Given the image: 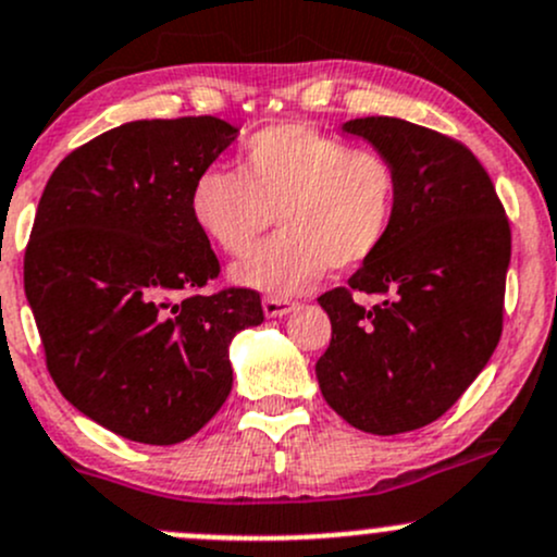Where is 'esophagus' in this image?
Returning a JSON list of instances; mask_svg holds the SVG:
<instances>
[{
  "label": "esophagus",
  "mask_w": 557,
  "mask_h": 557,
  "mask_svg": "<svg viewBox=\"0 0 557 557\" xmlns=\"http://www.w3.org/2000/svg\"><path fill=\"white\" fill-rule=\"evenodd\" d=\"M261 307H263V314H267V318H283V314H288L290 309L296 307L294 301H288V298H277V296H267L261 301Z\"/></svg>",
  "instance_id": "esophagus-1"
}]
</instances>
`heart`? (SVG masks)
I'll list each match as a JSON object with an SVG mask.
<instances>
[{
  "mask_svg": "<svg viewBox=\"0 0 557 557\" xmlns=\"http://www.w3.org/2000/svg\"><path fill=\"white\" fill-rule=\"evenodd\" d=\"M397 171L376 149H349L314 127L274 125L248 138L239 173L208 168L191 186V219L224 253L243 256L272 226L283 234L232 269L234 283L274 296L312 288L333 267H362L397 213Z\"/></svg>",
  "mask_w": 557,
  "mask_h": 557,
  "instance_id": "heart-1",
  "label": "heart"
}]
</instances>
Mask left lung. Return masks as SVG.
<instances>
[{"mask_svg":"<svg viewBox=\"0 0 557 557\" xmlns=\"http://www.w3.org/2000/svg\"><path fill=\"white\" fill-rule=\"evenodd\" d=\"M397 171V213L384 248L318 298L331 318L320 389L371 435L432 424L465 395L502 336L510 221L488 173L459 140L397 120L342 125ZM355 295H376L373 308Z\"/></svg>","mask_w":557,"mask_h":557,"instance_id":"left-lung-1","label":"left lung"}]
</instances>
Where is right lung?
I'll list each match as a JSON object with an SVG mask.
<instances>
[{"label":"right lung","mask_w":557,"mask_h":557,"mask_svg":"<svg viewBox=\"0 0 557 557\" xmlns=\"http://www.w3.org/2000/svg\"><path fill=\"white\" fill-rule=\"evenodd\" d=\"M234 138L219 116L127 122L74 149L39 200L23 288L47 371L127 441L200 432L232 392V338L263 323L256 290L200 294L221 267L191 186Z\"/></svg>","instance_id":"1"}]
</instances>
